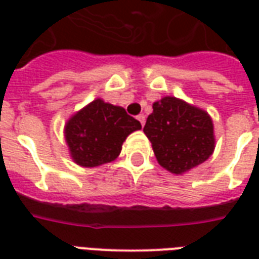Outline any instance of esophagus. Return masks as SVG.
<instances>
[{
  "mask_svg": "<svg viewBox=\"0 0 259 259\" xmlns=\"http://www.w3.org/2000/svg\"><path fill=\"white\" fill-rule=\"evenodd\" d=\"M137 120L140 122L141 126H144V124H146V116H144V115H139V116H137Z\"/></svg>",
  "mask_w": 259,
  "mask_h": 259,
  "instance_id": "esophagus-1",
  "label": "esophagus"
}]
</instances>
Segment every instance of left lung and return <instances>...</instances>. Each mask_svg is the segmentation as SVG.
I'll return each instance as SVG.
<instances>
[{"mask_svg":"<svg viewBox=\"0 0 259 259\" xmlns=\"http://www.w3.org/2000/svg\"><path fill=\"white\" fill-rule=\"evenodd\" d=\"M144 133L151 141L158 163L170 174L182 175L205 162L215 150L209 113L176 97L152 104Z\"/></svg>","mask_w":259,"mask_h":259,"instance_id":"1","label":"left lung"}]
</instances>
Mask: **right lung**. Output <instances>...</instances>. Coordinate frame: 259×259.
<instances>
[{
    "label": "right lung",
    "instance_id": "add662e5",
    "mask_svg": "<svg viewBox=\"0 0 259 259\" xmlns=\"http://www.w3.org/2000/svg\"><path fill=\"white\" fill-rule=\"evenodd\" d=\"M140 129L124 108L96 98L66 120L64 136L74 163L97 168L115 161L126 137Z\"/></svg>",
    "mask_w": 259,
    "mask_h": 259
}]
</instances>
